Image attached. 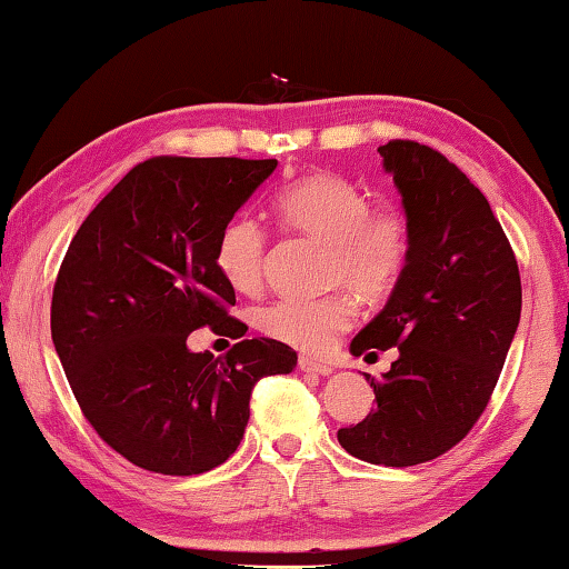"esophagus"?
I'll list each match as a JSON object with an SVG mask.
<instances>
[{
	"label": "esophagus",
	"mask_w": 569,
	"mask_h": 569,
	"mask_svg": "<svg viewBox=\"0 0 569 569\" xmlns=\"http://www.w3.org/2000/svg\"><path fill=\"white\" fill-rule=\"evenodd\" d=\"M298 368H301L303 373H316V376L333 373V368H330L328 363H323V360H316V358H311V356H301V358H298Z\"/></svg>",
	"instance_id": "esophagus-1"
}]
</instances>
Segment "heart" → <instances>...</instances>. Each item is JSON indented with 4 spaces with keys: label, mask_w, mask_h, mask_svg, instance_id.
<instances>
[{
    "label": "heart",
    "mask_w": 569,
    "mask_h": 569,
    "mask_svg": "<svg viewBox=\"0 0 569 569\" xmlns=\"http://www.w3.org/2000/svg\"><path fill=\"white\" fill-rule=\"evenodd\" d=\"M273 211L286 229L326 243L328 283L378 298L398 283L410 256V223L392 206L370 209L368 193L338 173H311L276 193ZM268 233L251 216H236L216 241V268L233 291L253 293L263 283ZM348 291L286 296L256 311V326L281 343L323 350L353 323Z\"/></svg>",
    "instance_id": "b5f03b06"
}]
</instances>
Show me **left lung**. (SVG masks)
<instances>
[{"label": "left lung", "instance_id": "8db88e82", "mask_svg": "<svg viewBox=\"0 0 569 569\" xmlns=\"http://www.w3.org/2000/svg\"><path fill=\"white\" fill-rule=\"evenodd\" d=\"M410 223L408 266L383 311L350 343L353 356L398 348L388 373L366 376L378 406L340 428L350 456L388 468L436 460L468 436L498 386L522 286L490 203L440 151L380 147Z\"/></svg>", "mask_w": 569, "mask_h": 569}]
</instances>
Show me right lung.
I'll return each mask as SVG.
<instances>
[{"instance_id":"1","label":"right lung","mask_w":569,"mask_h":569,"mask_svg":"<svg viewBox=\"0 0 569 569\" xmlns=\"http://www.w3.org/2000/svg\"><path fill=\"white\" fill-rule=\"evenodd\" d=\"M276 159L157 157L133 167L87 216L51 296V340L84 418L129 462L199 475L229 460L263 376L296 350L242 338L223 359L191 355L196 327L241 337L216 241Z\"/></svg>"}]
</instances>
